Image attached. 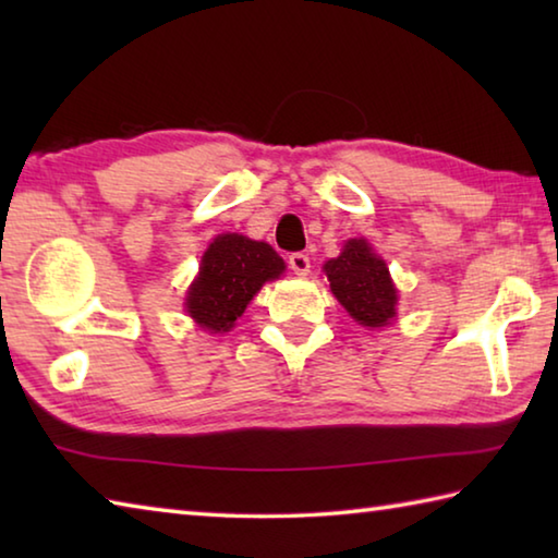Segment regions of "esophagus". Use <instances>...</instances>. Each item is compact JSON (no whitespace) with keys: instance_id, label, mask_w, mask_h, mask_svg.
Instances as JSON below:
<instances>
[{"instance_id":"34e87169","label":"esophagus","mask_w":558,"mask_h":558,"mask_svg":"<svg viewBox=\"0 0 558 558\" xmlns=\"http://www.w3.org/2000/svg\"><path fill=\"white\" fill-rule=\"evenodd\" d=\"M288 266H290L292 272H295V276H307L310 258L305 256V253H292V256L288 258Z\"/></svg>"}]
</instances>
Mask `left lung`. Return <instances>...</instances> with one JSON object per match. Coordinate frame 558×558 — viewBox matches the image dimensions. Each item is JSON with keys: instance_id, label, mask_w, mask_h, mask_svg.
Returning a JSON list of instances; mask_svg holds the SVG:
<instances>
[{"instance_id": "obj_1", "label": "left lung", "mask_w": 558, "mask_h": 558, "mask_svg": "<svg viewBox=\"0 0 558 558\" xmlns=\"http://www.w3.org/2000/svg\"><path fill=\"white\" fill-rule=\"evenodd\" d=\"M335 298L359 325L384 327L396 315V288L386 263L364 239L347 241L342 256L325 263Z\"/></svg>"}]
</instances>
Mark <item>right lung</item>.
Instances as JSON below:
<instances>
[{"instance_id": "1", "label": "right lung", "mask_w": 558, "mask_h": 558, "mask_svg": "<svg viewBox=\"0 0 558 558\" xmlns=\"http://www.w3.org/2000/svg\"><path fill=\"white\" fill-rule=\"evenodd\" d=\"M282 270L286 263L268 243L223 233L204 253L199 278L189 288L186 313L209 332H229L263 282Z\"/></svg>"}]
</instances>
